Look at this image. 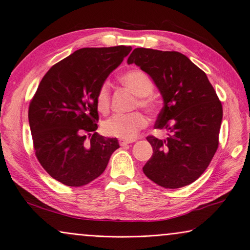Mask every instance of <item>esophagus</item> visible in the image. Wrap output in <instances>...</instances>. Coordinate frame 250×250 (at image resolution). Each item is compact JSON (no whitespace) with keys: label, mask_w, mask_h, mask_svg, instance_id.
Wrapping results in <instances>:
<instances>
[{"label":"esophagus","mask_w":250,"mask_h":250,"mask_svg":"<svg viewBox=\"0 0 250 250\" xmlns=\"http://www.w3.org/2000/svg\"><path fill=\"white\" fill-rule=\"evenodd\" d=\"M133 142H135V140H122V139H120L119 144H120V146H125L128 144H131V143H133Z\"/></svg>","instance_id":"obj_1"}]
</instances>
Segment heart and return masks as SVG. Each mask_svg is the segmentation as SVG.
<instances>
[{
    "mask_svg": "<svg viewBox=\"0 0 250 250\" xmlns=\"http://www.w3.org/2000/svg\"><path fill=\"white\" fill-rule=\"evenodd\" d=\"M121 81L133 93L139 97V106L148 111L155 109V102L149 98L153 91L151 79L144 72L132 70L121 76ZM97 107L101 113H107L110 103V88L107 82L101 84L95 99ZM147 125L146 117L140 111H134L128 115H115L104 121L102 125L103 133L111 137H119L122 140H132L144 129Z\"/></svg>",
    "mask_w": 250,
    "mask_h": 250,
    "instance_id": "heart-1",
    "label": "heart"
}]
</instances>
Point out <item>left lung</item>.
<instances>
[{
  "mask_svg": "<svg viewBox=\"0 0 250 250\" xmlns=\"http://www.w3.org/2000/svg\"><path fill=\"white\" fill-rule=\"evenodd\" d=\"M132 63L160 91L163 107L155 128L168 131L163 140L147 136L153 153L143 172L163 188L185 187L204 173L218 148L221 102L206 74L180 52L135 48Z\"/></svg>",
  "mask_w": 250,
  "mask_h": 250,
  "instance_id": "obj_1",
  "label": "left lung"
}]
</instances>
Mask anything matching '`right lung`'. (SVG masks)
<instances>
[{"instance_id": "obj_1", "label": "right lung", "mask_w": 250, "mask_h": 250, "mask_svg": "<svg viewBox=\"0 0 250 250\" xmlns=\"http://www.w3.org/2000/svg\"><path fill=\"white\" fill-rule=\"evenodd\" d=\"M131 46L82 48L45 74L29 107L37 160L52 178L82 187L98 178L119 148L100 135L97 92Z\"/></svg>"}]
</instances>
